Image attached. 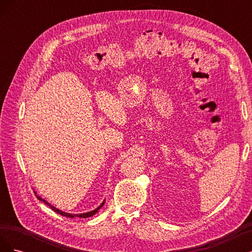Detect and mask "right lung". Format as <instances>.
Segmentation results:
<instances>
[{
	"label": "right lung",
	"instance_id": "1",
	"mask_svg": "<svg viewBox=\"0 0 252 252\" xmlns=\"http://www.w3.org/2000/svg\"><path fill=\"white\" fill-rule=\"evenodd\" d=\"M36 195V194H35ZM36 197L37 199H39L40 201H42V202H44V203H46L49 207L55 211V212H57V213H59V215H61V216H64V217H66V218H71V219H73V218H89V217H93L94 215H95V213L97 212V210L100 209L101 207H103V205H104V202L98 206V207L96 208V209H94V210H93V211H89V212H86V213H81V215H71V213H67V212H64V211H61V210H59V209H57L56 207H53V206H51L49 203H47L46 201H45L44 199H42L41 196H39V195H36Z\"/></svg>",
	"mask_w": 252,
	"mask_h": 252
}]
</instances>
